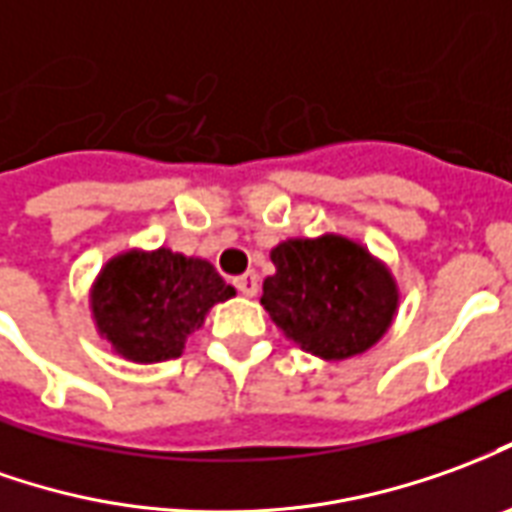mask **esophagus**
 <instances>
[{
    "instance_id": "34e87169",
    "label": "esophagus",
    "mask_w": 512,
    "mask_h": 512,
    "mask_svg": "<svg viewBox=\"0 0 512 512\" xmlns=\"http://www.w3.org/2000/svg\"><path fill=\"white\" fill-rule=\"evenodd\" d=\"M235 288H238V293H244V296H255L257 293V274H241V277H235Z\"/></svg>"
}]
</instances>
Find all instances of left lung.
Returning <instances> with one entry per match:
<instances>
[{
  "mask_svg": "<svg viewBox=\"0 0 512 512\" xmlns=\"http://www.w3.org/2000/svg\"><path fill=\"white\" fill-rule=\"evenodd\" d=\"M263 282L271 321L310 355L346 360L366 352L391 327L399 293L391 271L341 235L293 238L271 249Z\"/></svg>",
  "mask_w": 512,
  "mask_h": 512,
  "instance_id": "left-lung-1",
  "label": "left lung"
}]
</instances>
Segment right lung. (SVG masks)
<instances>
[{"label":"right lung","mask_w":512,"mask_h":512,"mask_svg":"<svg viewBox=\"0 0 512 512\" xmlns=\"http://www.w3.org/2000/svg\"><path fill=\"white\" fill-rule=\"evenodd\" d=\"M235 296L207 260L171 249L113 257L91 293L96 327L132 363L182 355L185 338L202 327L216 302Z\"/></svg>","instance_id":"right-lung-1"}]
</instances>
